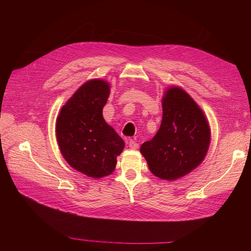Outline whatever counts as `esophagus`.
I'll list each match as a JSON object with an SVG mask.
<instances>
[{"label": "esophagus", "instance_id": "1", "mask_svg": "<svg viewBox=\"0 0 251 251\" xmlns=\"http://www.w3.org/2000/svg\"><path fill=\"white\" fill-rule=\"evenodd\" d=\"M128 147H130V148L133 149V150H136V149L139 148V144H138L137 142H136L135 140L131 139L130 141H128Z\"/></svg>", "mask_w": 251, "mask_h": 251}]
</instances>
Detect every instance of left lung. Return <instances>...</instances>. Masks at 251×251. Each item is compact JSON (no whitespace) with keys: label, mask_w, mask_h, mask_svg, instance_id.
<instances>
[{"label":"left lung","mask_w":251,"mask_h":251,"mask_svg":"<svg viewBox=\"0 0 251 251\" xmlns=\"http://www.w3.org/2000/svg\"><path fill=\"white\" fill-rule=\"evenodd\" d=\"M162 121L154 138L142 143L150 171L163 180H176L198 166L210 143L203 111L183 89L170 87L162 97Z\"/></svg>","instance_id":"obj_1"}]
</instances>
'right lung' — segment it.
Instances as JSON below:
<instances>
[{
	"instance_id": "add662e5",
	"label": "right lung",
	"mask_w": 251,
	"mask_h": 251,
	"mask_svg": "<svg viewBox=\"0 0 251 251\" xmlns=\"http://www.w3.org/2000/svg\"><path fill=\"white\" fill-rule=\"evenodd\" d=\"M109 95L107 81L88 80L66 102L56 119L60 153L74 170L88 177L112 174L125 149L124 140L102 116Z\"/></svg>"
}]
</instances>
